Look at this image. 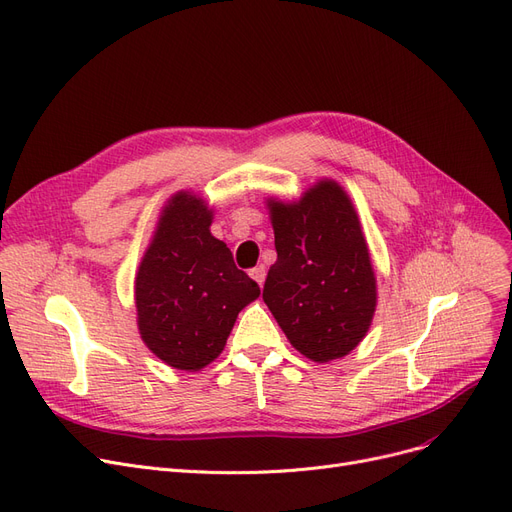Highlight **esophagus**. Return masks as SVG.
<instances>
[{
  "label": "esophagus",
  "mask_w": 512,
  "mask_h": 512,
  "mask_svg": "<svg viewBox=\"0 0 512 512\" xmlns=\"http://www.w3.org/2000/svg\"><path fill=\"white\" fill-rule=\"evenodd\" d=\"M249 274H251V278H253L259 286H263V282H265V268H263V265H257V268H253Z\"/></svg>",
  "instance_id": "esophagus-1"
}]
</instances>
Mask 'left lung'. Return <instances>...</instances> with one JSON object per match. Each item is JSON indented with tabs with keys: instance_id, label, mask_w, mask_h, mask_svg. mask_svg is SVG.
I'll list each match as a JSON object with an SVG mask.
<instances>
[{
	"instance_id": "8db88e82",
	"label": "left lung",
	"mask_w": 512,
	"mask_h": 512,
	"mask_svg": "<svg viewBox=\"0 0 512 512\" xmlns=\"http://www.w3.org/2000/svg\"><path fill=\"white\" fill-rule=\"evenodd\" d=\"M278 259L263 286L286 339L318 364L360 345L376 309V278L347 192L320 180L299 201L270 198Z\"/></svg>"
}]
</instances>
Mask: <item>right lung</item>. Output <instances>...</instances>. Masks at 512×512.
I'll use <instances>...</instances> for the list:
<instances>
[{
  "label": "right lung",
  "mask_w": 512,
  "mask_h": 512,
  "mask_svg": "<svg viewBox=\"0 0 512 512\" xmlns=\"http://www.w3.org/2000/svg\"><path fill=\"white\" fill-rule=\"evenodd\" d=\"M213 209L173 194L136 276L138 328L146 347L177 370H201L224 351L238 311L261 291L234 265L209 226Z\"/></svg>",
  "instance_id": "obj_1"
}]
</instances>
